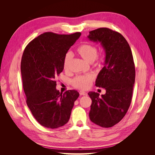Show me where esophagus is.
<instances>
[{
    "label": "esophagus",
    "mask_w": 155,
    "mask_h": 155,
    "mask_svg": "<svg viewBox=\"0 0 155 155\" xmlns=\"http://www.w3.org/2000/svg\"><path fill=\"white\" fill-rule=\"evenodd\" d=\"M79 94H80L81 96H87V93L84 92V91H80L79 92Z\"/></svg>",
    "instance_id": "1"
}]
</instances>
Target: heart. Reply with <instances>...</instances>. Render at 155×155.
<instances>
[{
	"instance_id": "b5f03b06",
	"label": "heart",
	"mask_w": 155,
	"mask_h": 155,
	"mask_svg": "<svg viewBox=\"0 0 155 155\" xmlns=\"http://www.w3.org/2000/svg\"><path fill=\"white\" fill-rule=\"evenodd\" d=\"M76 51L84 60L88 63H92L94 61L97 59V49L96 46L93 45L89 43L83 44L77 48ZM71 59L72 54L70 52H68L64 55L63 59V68L64 70H67L69 68ZM100 63L101 61L97 59V63L100 64ZM94 78V76L92 74L78 76L73 79L72 83L74 87L81 89V90H85L91 86Z\"/></svg>"
}]
</instances>
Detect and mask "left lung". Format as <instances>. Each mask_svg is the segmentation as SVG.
Returning a JSON list of instances; mask_svg holds the SVG:
<instances>
[{
	"instance_id": "left-lung-1",
	"label": "left lung",
	"mask_w": 155,
	"mask_h": 155,
	"mask_svg": "<svg viewBox=\"0 0 155 155\" xmlns=\"http://www.w3.org/2000/svg\"><path fill=\"white\" fill-rule=\"evenodd\" d=\"M88 39L100 43L105 52L104 67L96 80V86L106 93L89 92L92 100L90 120L101 127H111L122 120L132 100L135 67L129 43L120 33L107 28L89 32Z\"/></svg>"
}]
</instances>
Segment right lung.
<instances>
[{
	"mask_svg": "<svg viewBox=\"0 0 155 155\" xmlns=\"http://www.w3.org/2000/svg\"><path fill=\"white\" fill-rule=\"evenodd\" d=\"M81 34L46 32L30 42L23 52L21 71L26 104L45 127L56 129L66 124L79 96L75 90L60 94L55 79L63 70L64 55Z\"/></svg>",
	"mask_w": 155,
	"mask_h": 155,
	"instance_id": "right-lung-1",
	"label": "right lung"
}]
</instances>
